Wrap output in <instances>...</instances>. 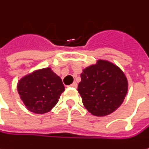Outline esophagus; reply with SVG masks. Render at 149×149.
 Listing matches in <instances>:
<instances>
[{
	"label": "esophagus",
	"mask_w": 149,
	"mask_h": 149,
	"mask_svg": "<svg viewBox=\"0 0 149 149\" xmlns=\"http://www.w3.org/2000/svg\"><path fill=\"white\" fill-rule=\"evenodd\" d=\"M70 86H71V87H77V86H78V84H77L76 82H73Z\"/></svg>",
	"instance_id": "34e87169"
}]
</instances>
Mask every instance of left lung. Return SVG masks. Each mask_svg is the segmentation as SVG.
I'll return each mask as SVG.
<instances>
[{"label":"left lung","instance_id":"left-lung-1","mask_svg":"<svg viewBox=\"0 0 149 149\" xmlns=\"http://www.w3.org/2000/svg\"><path fill=\"white\" fill-rule=\"evenodd\" d=\"M78 91L85 108L93 115L111 114L123 102L128 82L124 72L115 64L100 60L81 73Z\"/></svg>","mask_w":149,"mask_h":149}]
</instances>
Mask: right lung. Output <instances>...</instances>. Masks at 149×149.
Returning <instances> with one entry per match:
<instances>
[{"label": "right lung", "mask_w": 149, "mask_h": 149, "mask_svg": "<svg viewBox=\"0 0 149 149\" xmlns=\"http://www.w3.org/2000/svg\"><path fill=\"white\" fill-rule=\"evenodd\" d=\"M18 93L26 108L33 113L44 114L58 102L64 86L50 68L42 69L20 79Z\"/></svg>", "instance_id": "1"}]
</instances>
